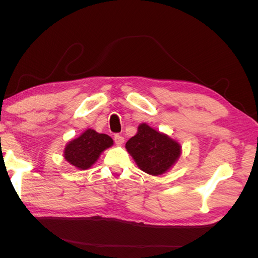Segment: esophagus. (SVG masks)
Wrapping results in <instances>:
<instances>
[{
    "instance_id": "obj_1",
    "label": "esophagus",
    "mask_w": 258,
    "mask_h": 258,
    "mask_svg": "<svg viewBox=\"0 0 258 258\" xmlns=\"http://www.w3.org/2000/svg\"><path fill=\"white\" fill-rule=\"evenodd\" d=\"M114 141L117 145H121L124 142V138L120 135H115L114 136Z\"/></svg>"
}]
</instances>
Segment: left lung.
Segmentation results:
<instances>
[{
  "label": "left lung",
  "instance_id": "8db88e82",
  "mask_svg": "<svg viewBox=\"0 0 258 258\" xmlns=\"http://www.w3.org/2000/svg\"><path fill=\"white\" fill-rule=\"evenodd\" d=\"M128 153L138 167L151 175L166 173L181 155V145L146 123L138 127V134L126 143Z\"/></svg>",
  "mask_w": 258,
  "mask_h": 258
}]
</instances>
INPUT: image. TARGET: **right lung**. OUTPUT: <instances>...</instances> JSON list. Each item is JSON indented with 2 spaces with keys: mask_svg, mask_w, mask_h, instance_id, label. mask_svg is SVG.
<instances>
[{
  "mask_svg": "<svg viewBox=\"0 0 258 258\" xmlns=\"http://www.w3.org/2000/svg\"><path fill=\"white\" fill-rule=\"evenodd\" d=\"M113 145L111 137L98 134L93 129H87L64 148V158L68 162L80 170H87L95 163L106 148Z\"/></svg>",
  "mask_w": 258,
  "mask_h": 258,
  "instance_id": "right-lung-1",
  "label": "right lung"
}]
</instances>
